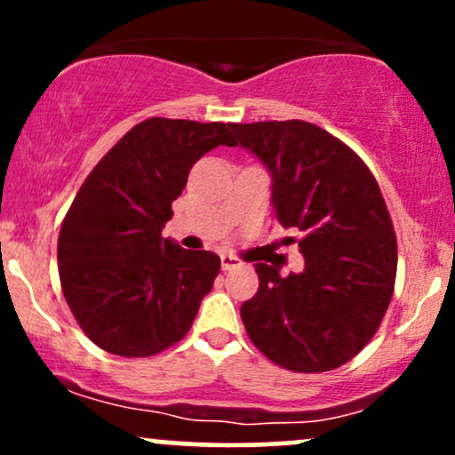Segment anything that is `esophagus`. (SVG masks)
Here are the masks:
<instances>
[{"label":"esophagus","instance_id":"esophagus-1","mask_svg":"<svg viewBox=\"0 0 455 455\" xmlns=\"http://www.w3.org/2000/svg\"><path fill=\"white\" fill-rule=\"evenodd\" d=\"M220 263H222V269L224 271H233L237 267H242V260H239L237 257H231V254H222L220 257Z\"/></svg>","mask_w":455,"mask_h":455}]
</instances>
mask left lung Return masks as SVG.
I'll return each mask as SVG.
<instances>
[{
  "instance_id": "obj_1",
  "label": "left lung",
  "mask_w": 455,
  "mask_h": 455,
  "mask_svg": "<svg viewBox=\"0 0 455 455\" xmlns=\"http://www.w3.org/2000/svg\"><path fill=\"white\" fill-rule=\"evenodd\" d=\"M237 143L271 173V205L301 231V274L257 263L259 291L242 321L265 357L293 372H327L377 333L394 295L398 243L380 188L340 139L315 124H233Z\"/></svg>"
}]
</instances>
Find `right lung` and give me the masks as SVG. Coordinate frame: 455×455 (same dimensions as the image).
<instances>
[{"instance_id":"add662e5","label":"right lung","mask_w":455,"mask_h":455,"mask_svg":"<svg viewBox=\"0 0 455 455\" xmlns=\"http://www.w3.org/2000/svg\"><path fill=\"white\" fill-rule=\"evenodd\" d=\"M233 124L151 117L93 166L57 242L61 291L83 331L102 351L151 357L192 327L220 257L162 237L171 203L198 158L235 148Z\"/></svg>"}]
</instances>
